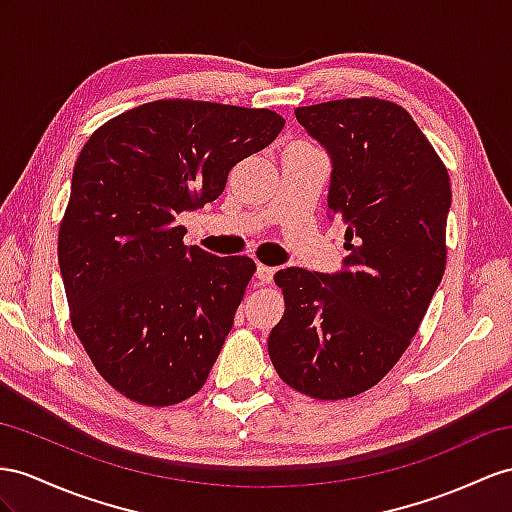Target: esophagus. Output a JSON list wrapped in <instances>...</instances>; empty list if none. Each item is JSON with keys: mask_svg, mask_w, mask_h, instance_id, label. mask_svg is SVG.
Listing matches in <instances>:
<instances>
[{"mask_svg": "<svg viewBox=\"0 0 512 512\" xmlns=\"http://www.w3.org/2000/svg\"><path fill=\"white\" fill-rule=\"evenodd\" d=\"M255 277L261 281V283H270L274 279V268L270 266H264V264H257V272Z\"/></svg>", "mask_w": 512, "mask_h": 512, "instance_id": "obj_1", "label": "esophagus"}]
</instances>
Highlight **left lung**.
<instances>
[{"label":"left lung","instance_id":"left-lung-1","mask_svg":"<svg viewBox=\"0 0 512 512\" xmlns=\"http://www.w3.org/2000/svg\"><path fill=\"white\" fill-rule=\"evenodd\" d=\"M329 151L331 216L346 225L335 274H274L285 313L268 337L281 381L318 400L359 396L398 363L445 270L450 175L411 114L361 97L296 108Z\"/></svg>","mask_w":512,"mask_h":512}]
</instances>
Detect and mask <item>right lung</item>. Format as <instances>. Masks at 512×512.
I'll list each match as a JSON object with an SVG mask.
<instances>
[{"label": "right lung", "mask_w": 512, "mask_h": 512, "mask_svg": "<svg viewBox=\"0 0 512 512\" xmlns=\"http://www.w3.org/2000/svg\"><path fill=\"white\" fill-rule=\"evenodd\" d=\"M283 125L266 108L160 99L84 144L58 261L73 331L125 398L170 406L205 385L257 268L186 246L177 216L216 201L229 170Z\"/></svg>", "instance_id": "right-lung-1"}]
</instances>
